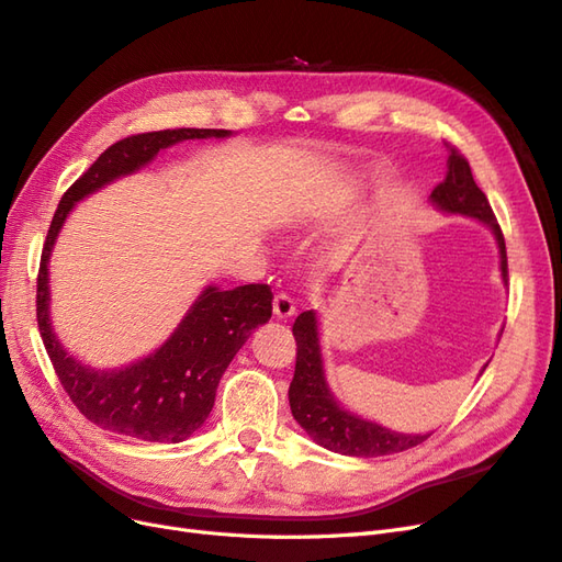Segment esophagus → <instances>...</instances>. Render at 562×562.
Segmentation results:
<instances>
[{"label":"esophagus","mask_w":562,"mask_h":562,"mask_svg":"<svg viewBox=\"0 0 562 562\" xmlns=\"http://www.w3.org/2000/svg\"><path fill=\"white\" fill-rule=\"evenodd\" d=\"M274 316L281 321L295 316V302L285 293H277V297H274Z\"/></svg>","instance_id":"34e87169"}]
</instances>
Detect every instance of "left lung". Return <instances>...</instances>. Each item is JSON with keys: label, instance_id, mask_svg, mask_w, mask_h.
Returning a JSON list of instances; mask_svg holds the SVG:
<instances>
[{"label": "left lung", "instance_id": "1", "mask_svg": "<svg viewBox=\"0 0 562 562\" xmlns=\"http://www.w3.org/2000/svg\"><path fill=\"white\" fill-rule=\"evenodd\" d=\"M429 203L446 215H462L479 220L492 234H495L499 250V271L502 281L506 283V246L502 229L492 213L487 196L475 184L469 161L450 149L448 173L429 196ZM293 335L297 342V361L295 375L288 389V401H291V413L307 436L330 452L349 454V457H380L391 452H403L407 448L419 446L427 440L429 434H405L394 431L382 424L351 413L349 407L339 403L326 378V361H323L321 349V321L314 310L302 312L295 318ZM485 370V366H483Z\"/></svg>", "mask_w": 562, "mask_h": 562}]
</instances>
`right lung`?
<instances>
[{"instance_id": "add662e5", "label": "right lung", "mask_w": 562, "mask_h": 562, "mask_svg": "<svg viewBox=\"0 0 562 562\" xmlns=\"http://www.w3.org/2000/svg\"><path fill=\"white\" fill-rule=\"evenodd\" d=\"M229 135L234 133L225 128H166L131 135L108 147L58 203L37 279L40 333L67 396L100 429L149 443H182L194 436L213 411L217 384L236 351L271 318L274 295L260 283L236 285L232 291L211 283L155 351L122 368H93L67 351L50 321L48 262L65 220L79 201L119 178L138 173L161 149L182 140H225Z\"/></svg>"}]
</instances>
